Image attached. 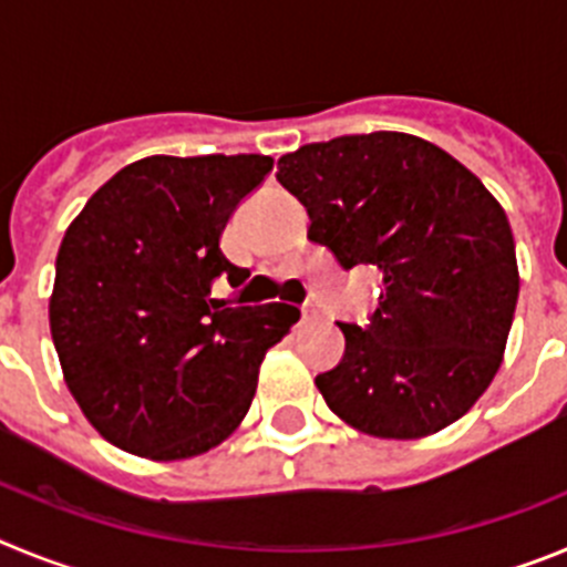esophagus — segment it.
I'll use <instances>...</instances> for the list:
<instances>
[{"instance_id": "1", "label": "esophagus", "mask_w": 567, "mask_h": 567, "mask_svg": "<svg viewBox=\"0 0 567 567\" xmlns=\"http://www.w3.org/2000/svg\"><path fill=\"white\" fill-rule=\"evenodd\" d=\"M320 315H318V309L312 307V303H307V307L300 309V320H303V323H312V320H318Z\"/></svg>"}]
</instances>
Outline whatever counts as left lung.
Masks as SVG:
<instances>
[{
    "instance_id": "8db88e82",
    "label": "left lung",
    "mask_w": 567,
    "mask_h": 567,
    "mask_svg": "<svg viewBox=\"0 0 567 567\" xmlns=\"http://www.w3.org/2000/svg\"><path fill=\"white\" fill-rule=\"evenodd\" d=\"M278 182L340 267L383 272L369 323H338L343 358L315 378L329 409L380 440L429 437L463 417L497 374L517 309L497 198L437 144L392 130L303 144L280 155Z\"/></svg>"
}]
</instances>
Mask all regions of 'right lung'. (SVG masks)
<instances>
[{"instance_id":"obj_1","label":"right lung","mask_w":567,"mask_h":567,"mask_svg":"<svg viewBox=\"0 0 567 567\" xmlns=\"http://www.w3.org/2000/svg\"><path fill=\"white\" fill-rule=\"evenodd\" d=\"M269 155H150L90 195L56 255L50 334L90 425L122 452L187 460L247 417L264 354L300 312L229 307L213 280H247L221 252Z\"/></svg>"}]
</instances>
